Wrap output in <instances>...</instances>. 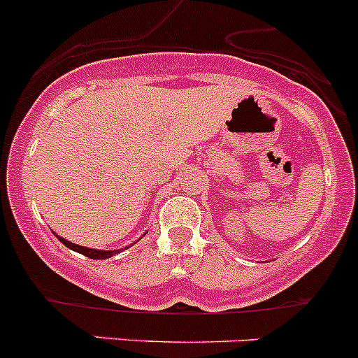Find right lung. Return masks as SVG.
I'll return each instance as SVG.
<instances>
[{"mask_svg":"<svg viewBox=\"0 0 358 358\" xmlns=\"http://www.w3.org/2000/svg\"><path fill=\"white\" fill-rule=\"evenodd\" d=\"M56 236H58V235H56ZM58 240L63 243V245L69 247V249L76 250V252H79V255L88 256V258H92V259H108V258H111V256L118 255V252H120V250H96V249H90V247H83V245H78V243L69 242V240H65V238H63V236H58Z\"/></svg>","mask_w":358,"mask_h":358,"instance_id":"add662e5","label":"right lung"}]
</instances>
